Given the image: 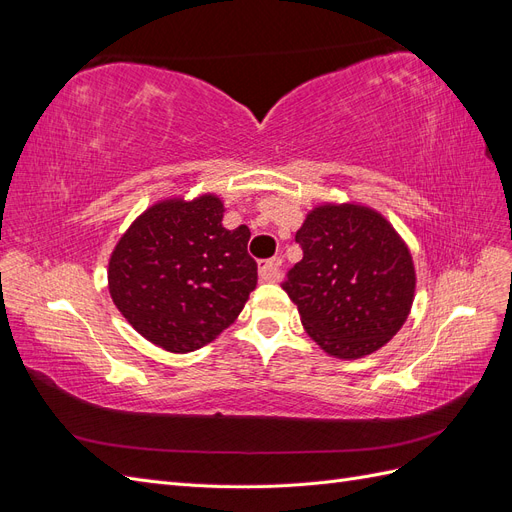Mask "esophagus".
Returning <instances> with one entry per match:
<instances>
[{"instance_id": "34e87169", "label": "esophagus", "mask_w": 512, "mask_h": 512, "mask_svg": "<svg viewBox=\"0 0 512 512\" xmlns=\"http://www.w3.org/2000/svg\"><path fill=\"white\" fill-rule=\"evenodd\" d=\"M280 267H282L280 258H271V260L260 262V267H258L260 280L262 282H275L277 277H280Z\"/></svg>"}]
</instances>
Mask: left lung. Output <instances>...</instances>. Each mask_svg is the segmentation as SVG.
Returning a JSON list of instances; mask_svg holds the SVG:
<instances>
[{"label":"left lung","mask_w":512,"mask_h":512,"mask_svg":"<svg viewBox=\"0 0 512 512\" xmlns=\"http://www.w3.org/2000/svg\"><path fill=\"white\" fill-rule=\"evenodd\" d=\"M294 241L303 258L282 288L324 352L361 359L404 327L414 301V262L378 211L352 203L320 205L307 213Z\"/></svg>","instance_id":"1"}]
</instances>
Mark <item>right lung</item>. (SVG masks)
<instances>
[{
    "label": "right lung",
    "mask_w": 512,
    "mask_h": 512,
    "mask_svg": "<svg viewBox=\"0 0 512 512\" xmlns=\"http://www.w3.org/2000/svg\"><path fill=\"white\" fill-rule=\"evenodd\" d=\"M215 194L166 198L138 215L108 260V292L134 331L192 352L237 320L258 282L250 228L222 226Z\"/></svg>",
    "instance_id": "obj_1"
}]
</instances>
